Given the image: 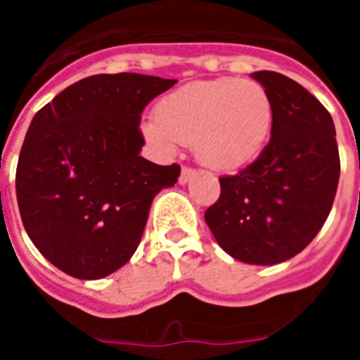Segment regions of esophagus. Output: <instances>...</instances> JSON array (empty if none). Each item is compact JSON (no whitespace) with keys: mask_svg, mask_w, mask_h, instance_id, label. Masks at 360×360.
<instances>
[{"mask_svg":"<svg viewBox=\"0 0 360 360\" xmlns=\"http://www.w3.org/2000/svg\"><path fill=\"white\" fill-rule=\"evenodd\" d=\"M196 176V171L191 169V167H182V173H180V178H178V182L186 186L187 182H191V178Z\"/></svg>","mask_w":360,"mask_h":360,"instance_id":"1","label":"esophagus"}]
</instances>
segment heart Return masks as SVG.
Segmentation results:
<instances>
[{"label": "heart", "instance_id": "heart-1", "mask_svg": "<svg viewBox=\"0 0 360 360\" xmlns=\"http://www.w3.org/2000/svg\"><path fill=\"white\" fill-rule=\"evenodd\" d=\"M272 126L274 104L259 82L221 77L191 82L162 97L155 122H146L142 133L162 153H173L174 142L193 144L209 169L238 171L256 160Z\"/></svg>", "mask_w": 360, "mask_h": 360}]
</instances>
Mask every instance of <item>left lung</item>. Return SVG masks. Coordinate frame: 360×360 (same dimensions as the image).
<instances>
[{
    "instance_id": "8db88e82",
    "label": "left lung",
    "mask_w": 360,
    "mask_h": 360,
    "mask_svg": "<svg viewBox=\"0 0 360 360\" xmlns=\"http://www.w3.org/2000/svg\"><path fill=\"white\" fill-rule=\"evenodd\" d=\"M252 79L274 104L270 141L252 164L219 178L221 193L205 221L234 259L276 265L301 252L324 225L341 160L332 115L310 91L269 70Z\"/></svg>"
}]
</instances>
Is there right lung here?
<instances>
[{"label": "right lung", "instance_id": "1", "mask_svg": "<svg viewBox=\"0 0 360 360\" xmlns=\"http://www.w3.org/2000/svg\"><path fill=\"white\" fill-rule=\"evenodd\" d=\"M176 79L91 75L32 119L19 153L15 195L25 231L52 265L101 279L131 259L153 198L173 187L180 165L141 157V117Z\"/></svg>", "mask_w": 360, "mask_h": 360}]
</instances>
